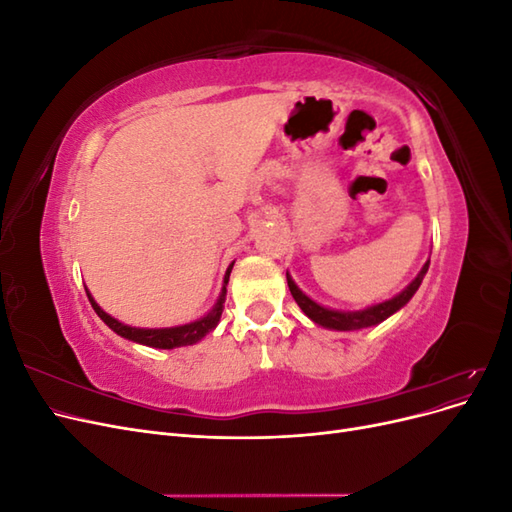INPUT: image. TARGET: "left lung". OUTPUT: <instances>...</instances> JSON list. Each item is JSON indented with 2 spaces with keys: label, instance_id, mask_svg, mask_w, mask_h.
Instances as JSON below:
<instances>
[{
  "label": "left lung",
  "instance_id": "obj_1",
  "mask_svg": "<svg viewBox=\"0 0 512 512\" xmlns=\"http://www.w3.org/2000/svg\"><path fill=\"white\" fill-rule=\"evenodd\" d=\"M429 269V260L425 262V267L421 269L414 280L401 290L397 297L378 303V305H371L367 309H361V312H337V309H329V307H322L316 301H312L307 297L305 292L299 290V286L292 282V277L286 273V280H288V288L290 294L297 301V305L303 309L307 318H312L320 327H327V329H335V331H356V329H365V327H374V324H380L382 320H386L389 316H393L397 309L404 307L412 297L414 292L421 286L423 277Z\"/></svg>",
  "mask_w": 512,
  "mask_h": 512
}]
</instances>
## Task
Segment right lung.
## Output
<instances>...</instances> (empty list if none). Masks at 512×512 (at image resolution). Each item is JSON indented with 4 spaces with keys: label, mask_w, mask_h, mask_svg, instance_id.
Masks as SVG:
<instances>
[{
    "label": "right lung",
    "mask_w": 512,
    "mask_h": 512,
    "mask_svg": "<svg viewBox=\"0 0 512 512\" xmlns=\"http://www.w3.org/2000/svg\"><path fill=\"white\" fill-rule=\"evenodd\" d=\"M235 265V262H232ZM232 265L228 267L226 275H224V286H222V294L218 303L211 309L207 316H203L196 322L190 324H181V327H170V329H136V327H128V324H123L119 320H115L113 316H108L104 309L94 301L91 297L89 290H87V297L91 307L96 309V314L104 320V324H108V329H113L117 335L130 339V342L136 344H143L149 348H162V350H170V348H181V346H192L196 342H200L207 333H211L215 327H218L220 316H222V309H224V301H226V284H228V277L232 271Z\"/></svg>",
    "instance_id": "1"
}]
</instances>
